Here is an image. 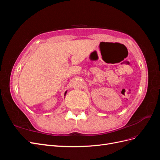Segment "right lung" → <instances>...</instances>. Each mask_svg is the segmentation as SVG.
Here are the masks:
<instances>
[{"mask_svg":"<svg viewBox=\"0 0 160 160\" xmlns=\"http://www.w3.org/2000/svg\"><path fill=\"white\" fill-rule=\"evenodd\" d=\"M66 93H67V91L65 92V95H66Z\"/></svg>","mask_w":160,"mask_h":160,"instance_id":"obj_1","label":"right lung"}]
</instances>
